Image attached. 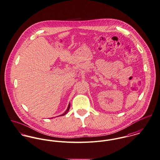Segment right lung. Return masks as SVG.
I'll list each match as a JSON object with an SVG mask.
<instances>
[{"label":"right lung","mask_w":160,"mask_h":160,"mask_svg":"<svg viewBox=\"0 0 160 160\" xmlns=\"http://www.w3.org/2000/svg\"><path fill=\"white\" fill-rule=\"evenodd\" d=\"M70 106H71V104H69V106H68V107L67 110H66V112H65L64 113H62V115H60L59 116H60V117H61V116H63V115H66L67 113H68V112H69V108H70ZM58 117H59V116H58Z\"/></svg>","instance_id":"obj_1"}]
</instances>
